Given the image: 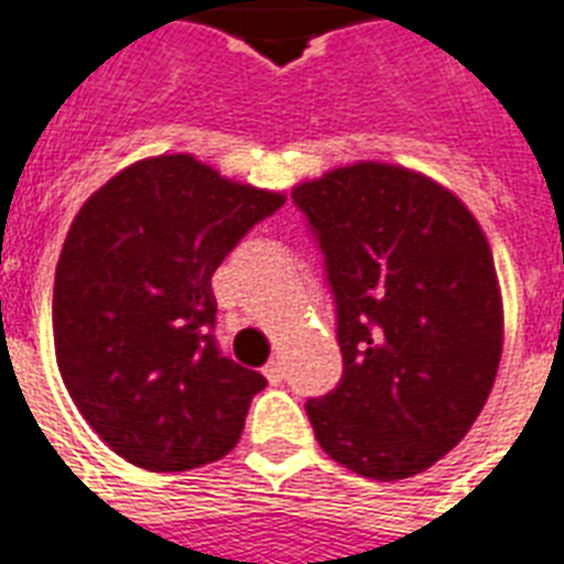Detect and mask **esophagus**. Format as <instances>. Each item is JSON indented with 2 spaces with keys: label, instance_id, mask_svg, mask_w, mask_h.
<instances>
[{
  "label": "esophagus",
  "instance_id": "1",
  "mask_svg": "<svg viewBox=\"0 0 564 564\" xmlns=\"http://www.w3.org/2000/svg\"><path fill=\"white\" fill-rule=\"evenodd\" d=\"M263 373H267V379L269 382H272V386H281L283 382V365L281 361H269L267 368H263Z\"/></svg>",
  "mask_w": 564,
  "mask_h": 564
}]
</instances>
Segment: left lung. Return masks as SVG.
<instances>
[{
    "label": "left lung",
    "mask_w": 564,
    "mask_h": 564,
    "mask_svg": "<svg viewBox=\"0 0 564 564\" xmlns=\"http://www.w3.org/2000/svg\"><path fill=\"white\" fill-rule=\"evenodd\" d=\"M324 254L341 379L306 400L315 441L361 478L423 473L464 441L501 361L487 237L455 194L361 162L292 191Z\"/></svg>",
    "instance_id": "8db88e82"
}]
</instances>
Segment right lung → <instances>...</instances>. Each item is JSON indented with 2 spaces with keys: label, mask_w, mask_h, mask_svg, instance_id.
Wrapping results in <instances>:
<instances>
[{
  "label": "right lung",
  "mask_w": 564,
  "mask_h": 564,
  "mask_svg": "<svg viewBox=\"0 0 564 564\" xmlns=\"http://www.w3.org/2000/svg\"><path fill=\"white\" fill-rule=\"evenodd\" d=\"M283 203L178 153L130 164L77 210L54 278L57 368L127 464L185 473L240 441L267 379L219 354L210 278Z\"/></svg>",
  "instance_id": "obj_1"
}]
</instances>
